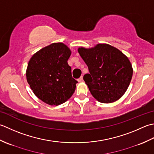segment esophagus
<instances>
[{
  "label": "esophagus",
  "mask_w": 154,
  "mask_h": 154,
  "mask_svg": "<svg viewBox=\"0 0 154 154\" xmlns=\"http://www.w3.org/2000/svg\"><path fill=\"white\" fill-rule=\"evenodd\" d=\"M82 80H83V77H82V76H80V77L78 79V81L79 82H82Z\"/></svg>",
  "instance_id": "obj_1"
}]
</instances>
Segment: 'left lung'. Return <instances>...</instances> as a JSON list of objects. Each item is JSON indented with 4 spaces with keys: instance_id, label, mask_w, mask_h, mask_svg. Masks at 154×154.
Masks as SVG:
<instances>
[{
    "instance_id": "1",
    "label": "left lung",
    "mask_w": 154,
    "mask_h": 154,
    "mask_svg": "<svg viewBox=\"0 0 154 154\" xmlns=\"http://www.w3.org/2000/svg\"><path fill=\"white\" fill-rule=\"evenodd\" d=\"M89 74L84 80L94 98L102 103L120 99L129 86L133 69L126 56L108 44H98L92 48L78 50Z\"/></svg>"
}]
</instances>
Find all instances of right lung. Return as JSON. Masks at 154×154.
<instances>
[{"label": "right lung", "mask_w": 154, "mask_h": 154, "mask_svg": "<svg viewBox=\"0 0 154 154\" xmlns=\"http://www.w3.org/2000/svg\"><path fill=\"white\" fill-rule=\"evenodd\" d=\"M71 51L61 42L52 43L35 53L26 69V80L38 98L58 106L72 96L78 82L68 64Z\"/></svg>", "instance_id": "1"}]
</instances>
